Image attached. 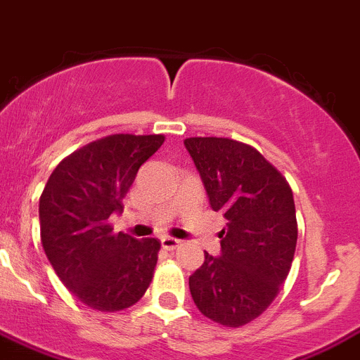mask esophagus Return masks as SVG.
Wrapping results in <instances>:
<instances>
[{
    "instance_id": "34e87169",
    "label": "esophagus",
    "mask_w": 360,
    "mask_h": 360,
    "mask_svg": "<svg viewBox=\"0 0 360 360\" xmlns=\"http://www.w3.org/2000/svg\"><path fill=\"white\" fill-rule=\"evenodd\" d=\"M161 246L165 248V250L173 251V250H176V248L181 246V240H180V239H175V237L165 236V237H162V239H161Z\"/></svg>"
}]
</instances>
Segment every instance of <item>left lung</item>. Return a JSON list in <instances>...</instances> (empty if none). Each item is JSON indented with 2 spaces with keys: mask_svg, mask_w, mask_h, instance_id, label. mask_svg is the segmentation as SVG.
I'll list each match as a JSON object with an SVG mask.
<instances>
[{
  "mask_svg": "<svg viewBox=\"0 0 360 360\" xmlns=\"http://www.w3.org/2000/svg\"><path fill=\"white\" fill-rule=\"evenodd\" d=\"M199 169L210 205L227 227L221 257L205 251V263L188 277L202 316L239 328L262 316L290 274L298 239L292 191L255 147L224 136L184 140Z\"/></svg>",
  "mask_w": 360,
  "mask_h": 360,
  "instance_id": "left-lung-1",
  "label": "left lung"
}]
</instances>
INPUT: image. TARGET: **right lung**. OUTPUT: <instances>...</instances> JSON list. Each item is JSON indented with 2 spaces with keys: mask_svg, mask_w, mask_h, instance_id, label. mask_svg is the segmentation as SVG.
Returning <instances> with one entry per match:
<instances>
[{
  "mask_svg": "<svg viewBox=\"0 0 360 360\" xmlns=\"http://www.w3.org/2000/svg\"><path fill=\"white\" fill-rule=\"evenodd\" d=\"M165 135L116 133L58 162L39 198L41 244L64 286L86 307L117 312L135 305L154 277L159 239L114 234L109 218L139 168Z\"/></svg>",
  "mask_w": 360,
  "mask_h": 360,
  "instance_id": "right-lung-1",
  "label": "right lung"
}]
</instances>
